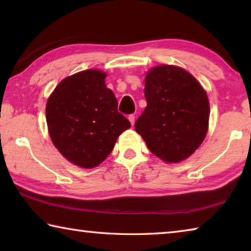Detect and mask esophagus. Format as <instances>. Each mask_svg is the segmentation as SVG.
Wrapping results in <instances>:
<instances>
[{
  "mask_svg": "<svg viewBox=\"0 0 251 251\" xmlns=\"http://www.w3.org/2000/svg\"><path fill=\"white\" fill-rule=\"evenodd\" d=\"M128 120H129V122H130V124L134 125V123H135V115H133V114H131V115L128 116Z\"/></svg>",
  "mask_w": 251,
  "mask_h": 251,
  "instance_id": "esophagus-1",
  "label": "esophagus"
}]
</instances>
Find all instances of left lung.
Masks as SVG:
<instances>
[{"label": "left lung", "mask_w": 251, "mask_h": 251, "mask_svg": "<svg viewBox=\"0 0 251 251\" xmlns=\"http://www.w3.org/2000/svg\"><path fill=\"white\" fill-rule=\"evenodd\" d=\"M147 106L135 123L152 154L179 163L201 146L209 121L206 92L188 72L174 65L151 69L145 77Z\"/></svg>", "instance_id": "8db88e82"}]
</instances>
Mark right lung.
Masks as SVG:
<instances>
[{
    "label": "right lung",
    "instance_id": "right-lung-1",
    "mask_svg": "<svg viewBox=\"0 0 251 251\" xmlns=\"http://www.w3.org/2000/svg\"><path fill=\"white\" fill-rule=\"evenodd\" d=\"M106 74L87 70L59 83L46 104V122L54 146L71 163L93 168L106 159L130 123L117 110L106 87Z\"/></svg>",
    "mask_w": 251,
    "mask_h": 251
}]
</instances>
